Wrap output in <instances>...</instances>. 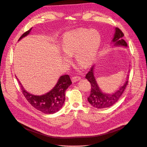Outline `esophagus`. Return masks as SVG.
<instances>
[{
	"label": "esophagus",
	"mask_w": 147,
	"mask_h": 147,
	"mask_svg": "<svg viewBox=\"0 0 147 147\" xmlns=\"http://www.w3.org/2000/svg\"><path fill=\"white\" fill-rule=\"evenodd\" d=\"M81 79V77L79 76H74L72 78V82H76L77 81H78L79 80Z\"/></svg>",
	"instance_id": "obj_1"
}]
</instances>
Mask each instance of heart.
Returning <instances> with one entry per match:
<instances>
[{
    "label": "heart",
    "instance_id": "heart-1",
    "mask_svg": "<svg viewBox=\"0 0 147 147\" xmlns=\"http://www.w3.org/2000/svg\"><path fill=\"white\" fill-rule=\"evenodd\" d=\"M100 35L96 30L79 29L66 33L63 40L64 60L69 62L75 53L77 63L83 66L92 64L100 44Z\"/></svg>",
    "mask_w": 147,
    "mask_h": 147
}]
</instances>
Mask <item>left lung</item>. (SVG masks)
Wrapping results in <instances>:
<instances>
[{
    "label": "left lung",
    "instance_id": "8db88e82",
    "mask_svg": "<svg viewBox=\"0 0 147 147\" xmlns=\"http://www.w3.org/2000/svg\"><path fill=\"white\" fill-rule=\"evenodd\" d=\"M123 37L124 34L121 30L118 28H116L112 42L115 43V45L127 47V43L123 39ZM93 70H94V65L91 68L85 77L91 84V92L90 95L88 97V100L93 107L96 109H101L110 107L119 100V97L121 96L123 92L125 90L129 82V75H127V80L125 83L117 92L112 94H104L100 90L94 78Z\"/></svg>",
    "mask_w": 147,
    "mask_h": 147
}]
</instances>
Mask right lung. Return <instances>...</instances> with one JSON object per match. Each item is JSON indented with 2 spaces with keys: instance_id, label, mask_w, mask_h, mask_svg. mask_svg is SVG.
<instances>
[{
  "instance_id": "add662e5",
  "label": "right lung",
  "mask_w": 147,
  "mask_h": 147,
  "mask_svg": "<svg viewBox=\"0 0 147 147\" xmlns=\"http://www.w3.org/2000/svg\"><path fill=\"white\" fill-rule=\"evenodd\" d=\"M31 29L25 32L19 40L28 35ZM18 82L22 92L30 104L35 109L47 114L54 113L60 110L65 99V91L72 84L69 75H64L59 78L55 88L50 92L42 96H35L25 91L19 80Z\"/></svg>"
}]
</instances>
